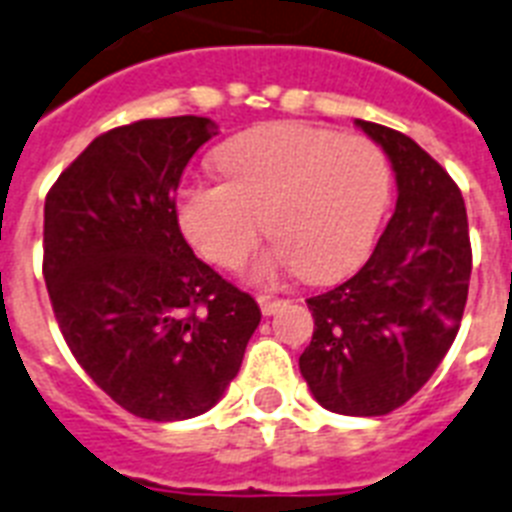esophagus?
Instances as JSON below:
<instances>
[{
  "label": "esophagus",
  "mask_w": 512,
  "mask_h": 512,
  "mask_svg": "<svg viewBox=\"0 0 512 512\" xmlns=\"http://www.w3.org/2000/svg\"><path fill=\"white\" fill-rule=\"evenodd\" d=\"M257 305H260V310H263V315H273V313H278V307L284 305V302H281V299L257 297Z\"/></svg>",
  "instance_id": "1"
}]
</instances>
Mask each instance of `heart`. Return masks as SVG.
<instances>
[{"mask_svg":"<svg viewBox=\"0 0 512 512\" xmlns=\"http://www.w3.org/2000/svg\"><path fill=\"white\" fill-rule=\"evenodd\" d=\"M215 168L223 184L181 186L178 226L223 268L244 263L263 231L276 236L252 268L263 284L286 273L347 276L368 255L392 191L389 162L373 141L302 123L234 136L215 152Z\"/></svg>","mask_w":512,"mask_h":512,"instance_id":"1","label":"heart"}]
</instances>
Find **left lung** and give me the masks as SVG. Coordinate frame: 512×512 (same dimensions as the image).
Here are the masks:
<instances>
[{
  "mask_svg": "<svg viewBox=\"0 0 512 512\" xmlns=\"http://www.w3.org/2000/svg\"><path fill=\"white\" fill-rule=\"evenodd\" d=\"M357 126L392 162L397 207L368 263L307 299L315 331L299 371L326 410L368 418L405 405L455 342L471 239L463 194L429 152L394 128Z\"/></svg>",
  "mask_w": 512,
  "mask_h": 512,
  "instance_id": "obj_1",
  "label": "left lung"
}]
</instances>
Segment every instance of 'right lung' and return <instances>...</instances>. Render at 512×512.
I'll list each match as a JSON object with an SVG mask.
<instances>
[{
	"label": "right lung",
	"mask_w": 512,
	"mask_h": 512,
	"mask_svg": "<svg viewBox=\"0 0 512 512\" xmlns=\"http://www.w3.org/2000/svg\"><path fill=\"white\" fill-rule=\"evenodd\" d=\"M218 134L210 118L136 120L97 136L44 202V281L91 381L168 423L207 413L242 368L260 307L186 244L181 173Z\"/></svg>",
	"instance_id": "obj_1"
}]
</instances>
